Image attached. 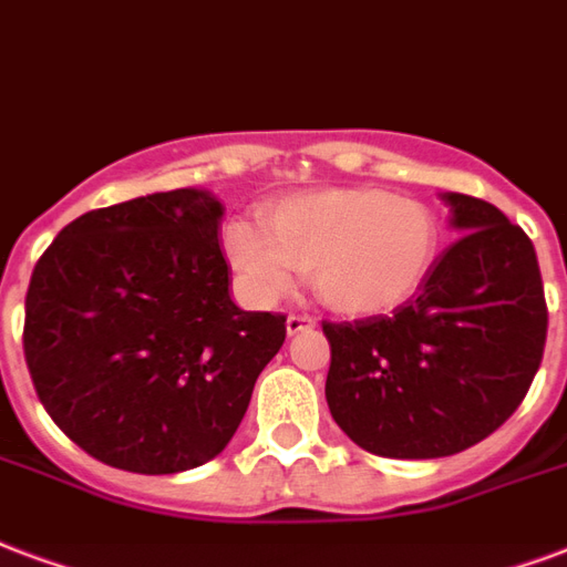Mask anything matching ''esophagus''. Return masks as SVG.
I'll use <instances>...</instances> for the list:
<instances>
[{
  "mask_svg": "<svg viewBox=\"0 0 567 567\" xmlns=\"http://www.w3.org/2000/svg\"><path fill=\"white\" fill-rule=\"evenodd\" d=\"M315 327H318V321H315V318H309V315H288V321H285V330H288V336L315 330Z\"/></svg>",
  "mask_w": 567,
  "mask_h": 567,
  "instance_id": "esophagus-1",
  "label": "esophagus"
}]
</instances>
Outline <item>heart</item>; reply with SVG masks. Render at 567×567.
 I'll use <instances>...</instances> for the list:
<instances>
[{
  "instance_id": "obj_1",
  "label": "heart",
  "mask_w": 567,
  "mask_h": 567,
  "mask_svg": "<svg viewBox=\"0 0 567 567\" xmlns=\"http://www.w3.org/2000/svg\"><path fill=\"white\" fill-rule=\"evenodd\" d=\"M265 231L231 223L223 252L261 300L291 291L312 274L315 293L332 312L374 318L399 309L425 285L440 252L434 210L380 187H323L276 202Z\"/></svg>"
}]
</instances>
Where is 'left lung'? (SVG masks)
<instances>
[{"instance_id": "1", "label": "left lung", "mask_w": 567, "mask_h": 567, "mask_svg": "<svg viewBox=\"0 0 567 567\" xmlns=\"http://www.w3.org/2000/svg\"><path fill=\"white\" fill-rule=\"evenodd\" d=\"M457 240L392 315L323 323L336 425L380 457H449L494 434L529 392L547 339L533 240L482 198L440 193Z\"/></svg>"}]
</instances>
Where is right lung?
I'll return each mask as SVG.
<instances>
[{"instance_id":"obj_1","label":"right lung","mask_w":567,"mask_h":567,"mask_svg":"<svg viewBox=\"0 0 567 567\" xmlns=\"http://www.w3.org/2000/svg\"><path fill=\"white\" fill-rule=\"evenodd\" d=\"M207 189L130 198L59 231L25 293L34 392L103 464L168 475L228 446L285 318L244 312Z\"/></svg>"}]
</instances>
